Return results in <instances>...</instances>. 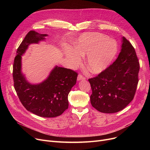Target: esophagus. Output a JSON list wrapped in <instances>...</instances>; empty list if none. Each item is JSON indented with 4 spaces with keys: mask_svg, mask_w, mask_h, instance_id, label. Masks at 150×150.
<instances>
[{
    "mask_svg": "<svg viewBox=\"0 0 150 150\" xmlns=\"http://www.w3.org/2000/svg\"><path fill=\"white\" fill-rule=\"evenodd\" d=\"M86 78L83 76L81 75H78V77H77V80L78 81H80V80H85Z\"/></svg>",
    "mask_w": 150,
    "mask_h": 150,
    "instance_id": "34e87169",
    "label": "esophagus"
}]
</instances>
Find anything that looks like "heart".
<instances>
[{
  "mask_svg": "<svg viewBox=\"0 0 150 150\" xmlns=\"http://www.w3.org/2000/svg\"><path fill=\"white\" fill-rule=\"evenodd\" d=\"M118 51L117 42L113 39L97 33L81 36L74 46V50H66L70 64L75 66L81 61V55H87L86 64L93 74L106 70L114 59Z\"/></svg>",
  "mask_w": 150,
  "mask_h": 150,
  "instance_id": "b5f03b06",
  "label": "heart"
}]
</instances>
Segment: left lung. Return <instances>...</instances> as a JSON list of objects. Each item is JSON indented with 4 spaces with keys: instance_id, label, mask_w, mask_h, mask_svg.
<instances>
[{
    "instance_id": "1",
    "label": "left lung",
    "mask_w": 150,
    "mask_h": 150,
    "mask_svg": "<svg viewBox=\"0 0 150 150\" xmlns=\"http://www.w3.org/2000/svg\"><path fill=\"white\" fill-rule=\"evenodd\" d=\"M118 58L98 76L89 79L92 106L111 114L123 109L134 97L138 84L139 62L135 49L125 37Z\"/></svg>"
}]
</instances>
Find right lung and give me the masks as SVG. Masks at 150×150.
Returning <instances> with one entry per match:
<instances>
[{"mask_svg":"<svg viewBox=\"0 0 150 150\" xmlns=\"http://www.w3.org/2000/svg\"><path fill=\"white\" fill-rule=\"evenodd\" d=\"M47 36L33 30L27 33L17 50L13 77L16 92L27 111L42 117H55L61 115L68 108V95L76 84L77 73L56 66L42 82L31 84L22 72V56L28 46L45 41Z\"/></svg>","mask_w":150,"mask_h":150,"instance_id":"obj_1","label":"right lung"}]
</instances>
